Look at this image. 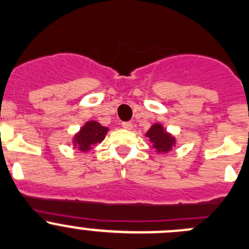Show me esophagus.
I'll use <instances>...</instances> for the list:
<instances>
[{
	"mask_svg": "<svg viewBox=\"0 0 249 249\" xmlns=\"http://www.w3.org/2000/svg\"><path fill=\"white\" fill-rule=\"evenodd\" d=\"M122 126L124 127V129H126V130H131L132 129V123L125 122V123H123Z\"/></svg>",
	"mask_w": 249,
	"mask_h": 249,
	"instance_id": "34e87169",
	"label": "esophagus"
}]
</instances>
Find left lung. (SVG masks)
Instances as JSON below:
<instances>
[{
	"instance_id": "obj_1",
	"label": "left lung",
	"mask_w": 249,
	"mask_h": 249,
	"mask_svg": "<svg viewBox=\"0 0 249 249\" xmlns=\"http://www.w3.org/2000/svg\"><path fill=\"white\" fill-rule=\"evenodd\" d=\"M146 138L150 139L151 143L153 145V148L157 152H169L174 145H176V139L172 136L169 132L164 130L162 124L156 123L148 129L146 132Z\"/></svg>"
}]
</instances>
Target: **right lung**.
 Returning <instances> with one entry per match:
<instances>
[{
  "label": "right lung",
  "instance_id": "right-lung-1",
  "mask_svg": "<svg viewBox=\"0 0 249 249\" xmlns=\"http://www.w3.org/2000/svg\"><path fill=\"white\" fill-rule=\"evenodd\" d=\"M108 130V127L102 126L99 123L90 120L81 127V130L76 134L72 142L76 148H78L82 152H87V151L92 150L93 146L101 143L104 140Z\"/></svg>",
  "mask_w": 249,
  "mask_h": 249
}]
</instances>
